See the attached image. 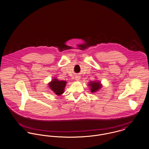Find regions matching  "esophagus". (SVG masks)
<instances>
[{
    "label": "esophagus",
    "instance_id": "esophagus-1",
    "mask_svg": "<svg viewBox=\"0 0 149 149\" xmlns=\"http://www.w3.org/2000/svg\"><path fill=\"white\" fill-rule=\"evenodd\" d=\"M75 79L77 80V81H79V79H80V77H79V76H78V77H77L75 78Z\"/></svg>",
    "mask_w": 149,
    "mask_h": 149
}]
</instances>
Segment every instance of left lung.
<instances>
[{
    "label": "left lung",
    "mask_w": 149,
    "mask_h": 149,
    "mask_svg": "<svg viewBox=\"0 0 149 149\" xmlns=\"http://www.w3.org/2000/svg\"><path fill=\"white\" fill-rule=\"evenodd\" d=\"M89 85L91 87V91L92 93L98 91L102 87L100 82H96L95 81H94L93 82L91 81Z\"/></svg>",
    "instance_id": "obj_1"
}]
</instances>
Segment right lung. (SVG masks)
<instances>
[{
	"mask_svg": "<svg viewBox=\"0 0 149 149\" xmlns=\"http://www.w3.org/2000/svg\"><path fill=\"white\" fill-rule=\"evenodd\" d=\"M66 84V81L64 80H58L54 79L49 84V86L56 94L60 95L63 93Z\"/></svg>",
	"mask_w": 149,
	"mask_h": 149,
	"instance_id": "1",
	"label": "right lung"
}]
</instances>
